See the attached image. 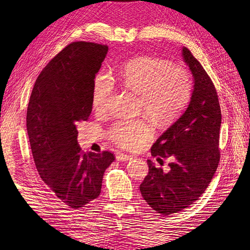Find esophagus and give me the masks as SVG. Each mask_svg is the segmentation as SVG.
<instances>
[{
  "instance_id": "34e87169",
  "label": "esophagus",
  "mask_w": 250,
  "mask_h": 250,
  "mask_svg": "<svg viewBox=\"0 0 250 250\" xmlns=\"http://www.w3.org/2000/svg\"><path fill=\"white\" fill-rule=\"evenodd\" d=\"M116 159L118 161H131L132 159H133V157L132 156H129V155H125V153H117L116 156Z\"/></svg>"
}]
</instances>
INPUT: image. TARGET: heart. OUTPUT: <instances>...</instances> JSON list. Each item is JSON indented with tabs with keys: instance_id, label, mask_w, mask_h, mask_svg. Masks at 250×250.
Segmentation results:
<instances>
[{
	"instance_id": "heart-1",
	"label": "heart",
	"mask_w": 250,
	"mask_h": 250,
	"mask_svg": "<svg viewBox=\"0 0 250 250\" xmlns=\"http://www.w3.org/2000/svg\"><path fill=\"white\" fill-rule=\"evenodd\" d=\"M122 84L141 95L144 113L158 124L174 121L188 104L192 93V81L187 70L155 57H137L125 63L120 71ZM114 82L107 73L100 72L92 84V105L103 110L113 93ZM152 134L145 120H121L108 131L116 145L133 149Z\"/></svg>"
}]
</instances>
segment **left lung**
<instances>
[{
  "mask_svg": "<svg viewBox=\"0 0 250 250\" xmlns=\"http://www.w3.org/2000/svg\"><path fill=\"white\" fill-rule=\"evenodd\" d=\"M183 60L193 77L188 107L164 131L151 147L159 163L169 159L168 171L156 167L151 160L140 186L143 198L153 210L171 215L187 208L203 194L218 167L221 110L210 77L186 47Z\"/></svg>",
  "mask_w": 250,
  "mask_h": 250,
  "instance_id": "left-lung-1",
  "label": "left lung"
}]
</instances>
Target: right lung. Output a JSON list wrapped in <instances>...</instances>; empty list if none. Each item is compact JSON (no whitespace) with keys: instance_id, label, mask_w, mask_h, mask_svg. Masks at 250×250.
Here are the masks:
<instances>
[{"instance_id":"add662e5","label":"right lung","mask_w":250,"mask_h":250,"mask_svg":"<svg viewBox=\"0 0 250 250\" xmlns=\"http://www.w3.org/2000/svg\"><path fill=\"white\" fill-rule=\"evenodd\" d=\"M108 47L75 42L37 77L26 111L32 155L41 178L63 203L79 208L101 193L109 151L83 152L77 126L92 110V84Z\"/></svg>"}]
</instances>
